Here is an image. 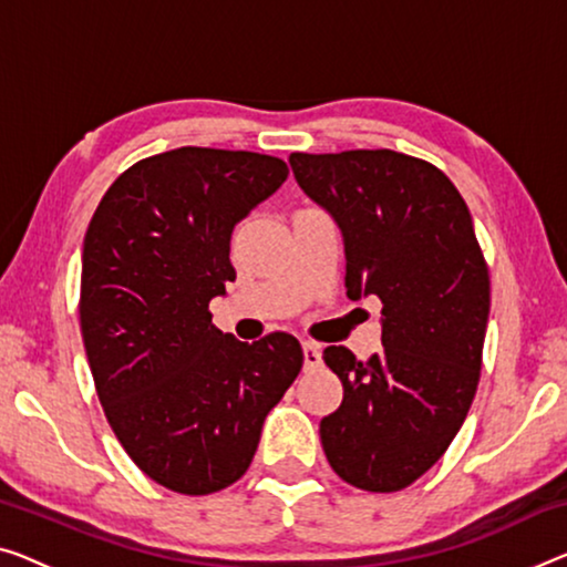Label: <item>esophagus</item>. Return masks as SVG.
Returning a JSON list of instances; mask_svg holds the SVG:
<instances>
[{"mask_svg":"<svg viewBox=\"0 0 567 567\" xmlns=\"http://www.w3.org/2000/svg\"><path fill=\"white\" fill-rule=\"evenodd\" d=\"M302 361H306V369H318L320 367V351H318V346L316 343H310V341H306L302 343Z\"/></svg>","mask_w":567,"mask_h":567,"instance_id":"1","label":"esophagus"}]
</instances>
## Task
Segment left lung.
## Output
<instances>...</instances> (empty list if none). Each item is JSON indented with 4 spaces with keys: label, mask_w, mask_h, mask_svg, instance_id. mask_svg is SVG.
I'll use <instances>...</instances> for the list:
<instances>
[{
    "label": "left lung",
    "mask_w": 567,
    "mask_h": 567,
    "mask_svg": "<svg viewBox=\"0 0 567 567\" xmlns=\"http://www.w3.org/2000/svg\"><path fill=\"white\" fill-rule=\"evenodd\" d=\"M290 165L341 226L346 295L382 300V351H323L343 402L320 443L346 484L402 492L441 461L478 386L492 282L468 206L433 163L394 150L292 152Z\"/></svg>",
    "instance_id": "8db88e82"
}]
</instances>
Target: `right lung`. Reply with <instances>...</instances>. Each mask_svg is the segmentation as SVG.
<instances>
[{"mask_svg":"<svg viewBox=\"0 0 567 567\" xmlns=\"http://www.w3.org/2000/svg\"><path fill=\"white\" fill-rule=\"evenodd\" d=\"M285 159L177 147L109 185L81 265V336L116 441L155 484L185 496L231 486L302 369L282 331L241 343L208 302L236 280V221L280 188Z\"/></svg>","mask_w":567,"mask_h":567,"instance_id":"1","label":"right lung"}]
</instances>
